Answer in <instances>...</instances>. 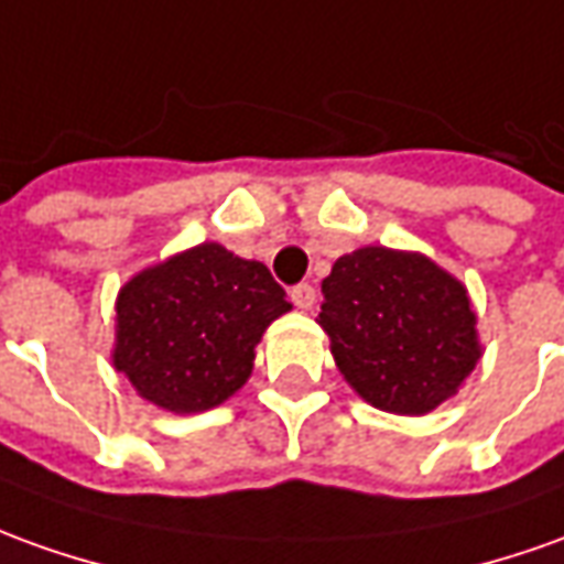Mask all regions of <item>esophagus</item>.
I'll return each instance as SVG.
<instances>
[{"mask_svg": "<svg viewBox=\"0 0 564 564\" xmlns=\"http://www.w3.org/2000/svg\"><path fill=\"white\" fill-rule=\"evenodd\" d=\"M291 301H294V306H301V310H313V304H316V289L310 282H301V285L291 289Z\"/></svg>", "mask_w": 564, "mask_h": 564, "instance_id": "obj_1", "label": "esophagus"}]
</instances>
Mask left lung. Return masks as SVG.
I'll return each instance as SVG.
<instances>
[{"label": "left lung", "mask_w": 564, "mask_h": 564, "mask_svg": "<svg viewBox=\"0 0 564 564\" xmlns=\"http://www.w3.org/2000/svg\"><path fill=\"white\" fill-rule=\"evenodd\" d=\"M322 294L334 362L380 411H433L482 356L467 289L423 254L359 248L337 258Z\"/></svg>", "instance_id": "left-lung-1"}]
</instances>
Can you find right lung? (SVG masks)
<instances>
[{"label":"right lung","instance_id":"right-lung-1","mask_svg":"<svg viewBox=\"0 0 564 564\" xmlns=\"http://www.w3.org/2000/svg\"><path fill=\"white\" fill-rule=\"evenodd\" d=\"M289 310L263 263L196 245L119 291L112 365L153 405L208 411L248 380L267 325Z\"/></svg>","mask_w":564,"mask_h":564}]
</instances>
